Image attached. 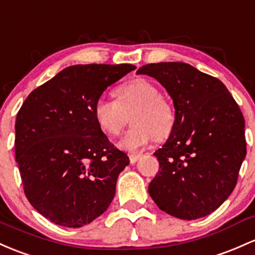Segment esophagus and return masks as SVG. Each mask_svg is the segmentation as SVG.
Wrapping results in <instances>:
<instances>
[{
  "label": "esophagus",
  "mask_w": 255,
  "mask_h": 255,
  "mask_svg": "<svg viewBox=\"0 0 255 255\" xmlns=\"http://www.w3.org/2000/svg\"><path fill=\"white\" fill-rule=\"evenodd\" d=\"M140 156L141 155H129V162L132 164H134V163H136V161H138L139 158H140Z\"/></svg>",
  "instance_id": "1"
}]
</instances>
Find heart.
<instances>
[{
	"label": "heart",
	"mask_w": 255,
	"mask_h": 255,
	"mask_svg": "<svg viewBox=\"0 0 255 255\" xmlns=\"http://www.w3.org/2000/svg\"><path fill=\"white\" fill-rule=\"evenodd\" d=\"M116 100L100 98L94 105L98 127L108 136L116 138L122 132L130 115L133 127L119 142L122 150L136 152L153 138L168 135L174 123L172 106L161 97L159 89L145 78H135L115 91Z\"/></svg>",
	"instance_id": "b5f03b06"
}]
</instances>
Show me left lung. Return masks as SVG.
Listing matches in <instances>:
<instances>
[{"instance_id":"8db88e82","label":"left lung","mask_w":255,"mask_h":255,"mask_svg":"<svg viewBox=\"0 0 255 255\" xmlns=\"http://www.w3.org/2000/svg\"><path fill=\"white\" fill-rule=\"evenodd\" d=\"M175 109L172 132L153 155L159 170L149 194L161 211L183 220L211 214L231 195L246 157L245 119L225 85L185 63L147 64Z\"/></svg>"}]
</instances>
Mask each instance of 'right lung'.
<instances>
[{
  "label": "right lung",
  "instance_id": "right-lung-1",
  "mask_svg": "<svg viewBox=\"0 0 255 255\" xmlns=\"http://www.w3.org/2000/svg\"><path fill=\"white\" fill-rule=\"evenodd\" d=\"M134 69L130 64L69 66L32 91L16 115L15 161L24 192L57 225H87L113 201L129 158L98 127L94 105Z\"/></svg>",
  "mask_w": 255,
  "mask_h": 255
}]
</instances>
